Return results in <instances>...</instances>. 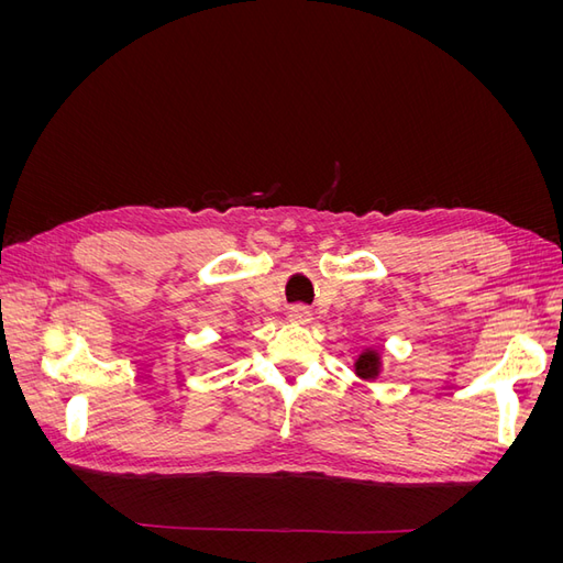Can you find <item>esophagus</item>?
<instances>
[{
	"instance_id": "obj_1",
	"label": "esophagus",
	"mask_w": 563,
	"mask_h": 563,
	"mask_svg": "<svg viewBox=\"0 0 563 563\" xmlns=\"http://www.w3.org/2000/svg\"><path fill=\"white\" fill-rule=\"evenodd\" d=\"M288 319L296 321V323H308L310 321V310L305 308V305H294V308H288Z\"/></svg>"
}]
</instances>
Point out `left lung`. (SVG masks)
<instances>
[{"label": "left lung", "mask_w": 563, "mask_h": 563, "mask_svg": "<svg viewBox=\"0 0 563 563\" xmlns=\"http://www.w3.org/2000/svg\"><path fill=\"white\" fill-rule=\"evenodd\" d=\"M380 368H383V360L378 350H364L360 354V360L354 362V373L362 380H376L380 376Z\"/></svg>", "instance_id": "1"}]
</instances>
